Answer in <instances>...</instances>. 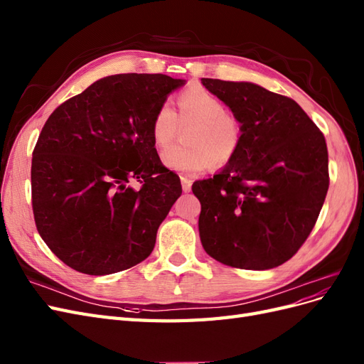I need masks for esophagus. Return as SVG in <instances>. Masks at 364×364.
<instances>
[{"mask_svg":"<svg viewBox=\"0 0 364 364\" xmlns=\"http://www.w3.org/2000/svg\"><path fill=\"white\" fill-rule=\"evenodd\" d=\"M181 183H182V190L185 193H188L191 190V185H193V181L190 178H186V176H182L181 178Z\"/></svg>","mask_w":364,"mask_h":364,"instance_id":"esophagus-1","label":"esophagus"}]
</instances>
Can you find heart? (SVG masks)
Instances as JSON below:
<instances>
[{"instance_id": "obj_1", "label": "heart", "mask_w": 364, "mask_h": 364, "mask_svg": "<svg viewBox=\"0 0 364 364\" xmlns=\"http://www.w3.org/2000/svg\"><path fill=\"white\" fill-rule=\"evenodd\" d=\"M176 105L178 112L168 105H161L150 124L153 142L161 150L174 144L181 127L191 126L185 134L186 146L162 153L165 167L197 174L211 165L222 168L234 161L243 144L245 127L218 97L202 86H191L178 95Z\"/></svg>"}]
</instances>
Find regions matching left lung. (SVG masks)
<instances>
[{
  "label": "left lung",
  "mask_w": 364,
  "mask_h": 364,
  "mask_svg": "<svg viewBox=\"0 0 364 364\" xmlns=\"http://www.w3.org/2000/svg\"><path fill=\"white\" fill-rule=\"evenodd\" d=\"M245 127L232 162L193 183L199 232L218 262L267 270L289 261L313 230L329 186L325 136L291 98L249 82L202 79Z\"/></svg>",
  "instance_id": "left-lung-1"
}]
</instances>
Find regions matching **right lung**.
<instances>
[{"label": "right lung", "mask_w": 364, "mask_h": 364, "mask_svg": "<svg viewBox=\"0 0 364 364\" xmlns=\"http://www.w3.org/2000/svg\"><path fill=\"white\" fill-rule=\"evenodd\" d=\"M183 83L165 74L109 75L43 124L31 159L33 215L71 269L102 277L136 266L155 247L182 186L162 165L150 124Z\"/></svg>", "instance_id": "right-lung-1"}]
</instances>
